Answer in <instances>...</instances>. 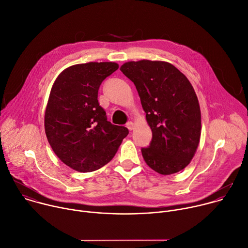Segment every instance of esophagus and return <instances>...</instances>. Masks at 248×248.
I'll return each instance as SVG.
<instances>
[{
	"mask_svg": "<svg viewBox=\"0 0 248 248\" xmlns=\"http://www.w3.org/2000/svg\"><path fill=\"white\" fill-rule=\"evenodd\" d=\"M126 127L128 128V130H132L134 128V124L132 122H129L126 124Z\"/></svg>",
	"mask_w": 248,
	"mask_h": 248,
	"instance_id": "1",
	"label": "esophagus"
}]
</instances>
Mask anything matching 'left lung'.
I'll return each mask as SVG.
<instances>
[{
	"mask_svg": "<svg viewBox=\"0 0 248 248\" xmlns=\"http://www.w3.org/2000/svg\"><path fill=\"white\" fill-rule=\"evenodd\" d=\"M121 71L133 81L153 138L142 148L145 162L155 172L170 175L184 170L201 139L199 99L187 77L166 61H128Z\"/></svg>",
	"mask_w": 248,
	"mask_h": 248,
	"instance_id": "1",
	"label": "left lung"
}]
</instances>
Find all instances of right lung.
Instances as JSON below:
<instances>
[{"instance_id": "1", "label": "right lung", "mask_w": 248, "mask_h": 248, "mask_svg": "<svg viewBox=\"0 0 248 248\" xmlns=\"http://www.w3.org/2000/svg\"><path fill=\"white\" fill-rule=\"evenodd\" d=\"M116 62H89L63 70L51 88L45 113L47 141L66 166L92 172L107 164L128 134L107 121L98 103L101 82L118 70Z\"/></svg>"}]
</instances>
